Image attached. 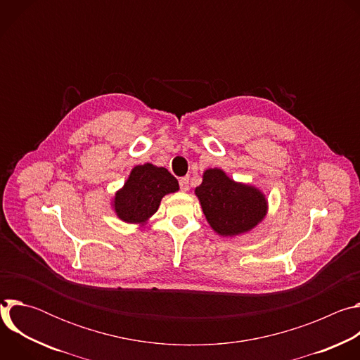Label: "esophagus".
Returning <instances> with one entry per match:
<instances>
[{
  "mask_svg": "<svg viewBox=\"0 0 360 360\" xmlns=\"http://www.w3.org/2000/svg\"><path fill=\"white\" fill-rule=\"evenodd\" d=\"M179 188L181 191H188L189 189V176H184L179 179Z\"/></svg>",
  "mask_w": 360,
  "mask_h": 360,
  "instance_id": "esophagus-1",
  "label": "esophagus"
}]
</instances>
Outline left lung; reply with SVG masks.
<instances>
[{
  "label": "left lung",
  "mask_w": 360,
  "mask_h": 360,
  "mask_svg": "<svg viewBox=\"0 0 360 360\" xmlns=\"http://www.w3.org/2000/svg\"><path fill=\"white\" fill-rule=\"evenodd\" d=\"M195 193L211 226L224 236L252 229L266 214L265 196L258 189L233 182L217 168L203 174Z\"/></svg>",
  "instance_id": "obj_1"
}]
</instances>
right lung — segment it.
I'll use <instances>...</instances> for the list:
<instances>
[{"label": "right lung", "mask_w": 360, "mask_h": 360, "mask_svg": "<svg viewBox=\"0 0 360 360\" xmlns=\"http://www.w3.org/2000/svg\"><path fill=\"white\" fill-rule=\"evenodd\" d=\"M179 189L176 178L165 168L152 164L132 169L124 188L115 195V211L129 224L143 222L158 211L161 199Z\"/></svg>", "instance_id": "right-lung-1"}]
</instances>
